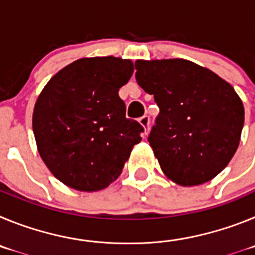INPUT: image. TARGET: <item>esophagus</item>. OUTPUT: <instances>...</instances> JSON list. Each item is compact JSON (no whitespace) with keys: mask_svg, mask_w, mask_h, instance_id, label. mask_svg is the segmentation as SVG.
Instances as JSON below:
<instances>
[{"mask_svg":"<svg viewBox=\"0 0 255 255\" xmlns=\"http://www.w3.org/2000/svg\"><path fill=\"white\" fill-rule=\"evenodd\" d=\"M149 123H150V119L148 115H144V116L139 117V124L144 128V134H147L148 129H149Z\"/></svg>","mask_w":255,"mask_h":255,"instance_id":"esophagus-1","label":"esophagus"}]
</instances>
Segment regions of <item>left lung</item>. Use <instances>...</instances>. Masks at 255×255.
Returning a JSON list of instances; mask_svg holds the SVG:
<instances>
[{
    "instance_id": "1",
    "label": "left lung",
    "mask_w": 255,
    "mask_h": 255,
    "mask_svg": "<svg viewBox=\"0 0 255 255\" xmlns=\"http://www.w3.org/2000/svg\"><path fill=\"white\" fill-rule=\"evenodd\" d=\"M135 78L159 115L148 141L161 170L181 186L204 184L226 167L240 143L244 106L233 85L184 60H136Z\"/></svg>"
}]
</instances>
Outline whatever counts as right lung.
Returning a JSON list of instances; mask_svg holds the SVG:
<instances>
[{
    "label": "right lung",
    "instance_id": "right-lung-1",
    "mask_svg": "<svg viewBox=\"0 0 255 255\" xmlns=\"http://www.w3.org/2000/svg\"><path fill=\"white\" fill-rule=\"evenodd\" d=\"M134 71L131 60L85 57L51 78L33 111L40 157L69 188L98 191L123 172L143 126L126 119L119 91Z\"/></svg>",
    "mask_w": 255,
    "mask_h": 255
}]
</instances>
